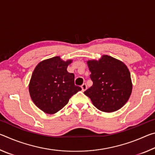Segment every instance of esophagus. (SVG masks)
<instances>
[{
	"label": "esophagus",
	"instance_id": "esophagus-1",
	"mask_svg": "<svg viewBox=\"0 0 155 155\" xmlns=\"http://www.w3.org/2000/svg\"><path fill=\"white\" fill-rule=\"evenodd\" d=\"M81 88H82V91H85L86 90H87V85H86L85 83H83V85H81Z\"/></svg>",
	"mask_w": 155,
	"mask_h": 155
}]
</instances>
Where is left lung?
<instances>
[{"instance_id":"8db88e82","label":"left lung","mask_w":155,"mask_h":155,"mask_svg":"<svg viewBox=\"0 0 155 155\" xmlns=\"http://www.w3.org/2000/svg\"><path fill=\"white\" fill-rule=\"evenodd\" d=\"M93 81L84 94L100 111L111 113L127 103L132 92L129 70L122 61L108 55L87 61Z\"/></svg>"}]
</instances>
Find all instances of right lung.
I'll return each instance as SVG.
<instances>
[{
	"label": "right lung",
	"mask_w": 155,
	"mask_h": 155,
	"mask_svg": "<svg viewBox=\"0 0 155 155\" xmlns=\"http://www.w3.org/2000/svg\"><path fill=\"white\" fill-rule=\"evenodd\" d=\"M72 62L57 56L41 61L34 69L28 90L34 104L45 114H56L81 90L74 85V74L67 71Z\"/></svg>",
	"instance_id": "1"
}]
</instances>
